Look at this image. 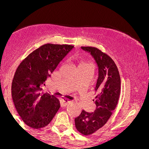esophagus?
Here are the masks:
<instances>
[{
    "mask_svg": "<svg viewBox=\"0 0 149 149\" xmlns=\"http://www.w3.org/2000/svg\"><path fill=\"white\" fill-rule=\"evenodd\" d=\"M69 101H67L66 100H61V107H66V106L68 105V104H69Z\"/></svg>",
    "mask_w": 149,
    "mask_h": 149,
    "instance_id": "esophagus-1",
    "label": "esophagus"
}]
</instances>
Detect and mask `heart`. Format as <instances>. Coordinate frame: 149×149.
<instances>
[{
    "label": "heart",
    "instance_id": "heart-1",
    "mask_svg": "<svg viewBox=\"0 0 149 149\" xmlns=\"http://www.w3.org/2000/svg\"><path fill=\"white\" fill-rule=\"evenodd\" d=\"M78 68H83V69H88L90 71H92V66L90 64H88V63H80V64H78Z\"/></svg>",
    "mask_w": 149,
    "mask_h": 149
}]
</instances>
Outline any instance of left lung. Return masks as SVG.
<instances>
[{
    "label": "left lung",
    "instance_id": "obj_1",
    "mask_svg": "<svg viewBox=\"0 0 149 149\" xmlns=\"http://www.w3.org/2000/svg\"><path fill=\"white\" fill-rule=\"evenodd\" d=\"M81 49L91 54L98 66L95 87L97 95L93 100L96 109L92 113L83 110L75 118L76 129L87 136L103 127L115 110L120 93V77L115 62L106 53L94 47H81Z\"/></svg>",
    "mask_w": 149,
    "mask_h": 149
}]
</instances>
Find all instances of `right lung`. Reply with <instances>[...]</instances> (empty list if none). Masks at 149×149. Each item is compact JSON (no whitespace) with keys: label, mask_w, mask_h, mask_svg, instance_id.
Wrapping results in <instances>:
<instances>
[{"label":"right lung","mask_w":149,"mask_h":149,"mask_svg":"<svg viewBox=\"0 0 149 149\" xmlns=\"http://www.w3.org/2000/svg\"><path fill=\"white\" fill-rule=\"evenodd\" d=\"M73 47L45 44L19 65L12 83V97L19 115L29 127H45L59 110V100L40 91L47 78Z\"/></svg>","instance_id":"obj_1"}]
</instances>
